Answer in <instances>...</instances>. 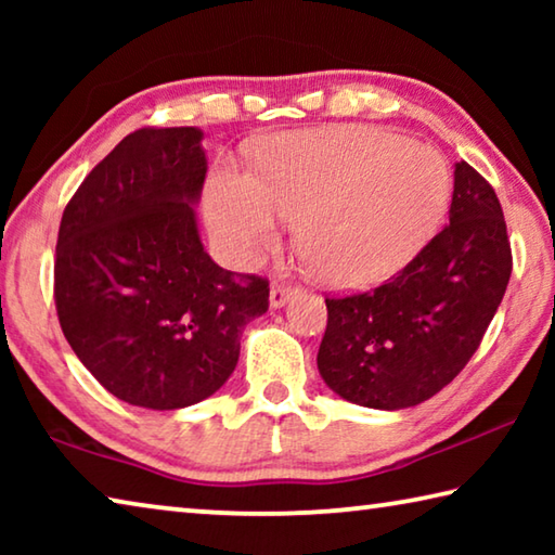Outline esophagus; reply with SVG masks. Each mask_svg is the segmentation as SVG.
Here are the masks:
<instances>
[{
    "instance_id": "obj_1",
    "label": "esophagus",
    "mask_w": 555,
    "mask_h": 555,
    "mask_svg": "<svg viewBox=\"0 0 555 555\" xmlns=\"http://www.w3.org/2000/svg\"><path fill=\"white\" fill-rule=\"evenodd\" d=\"M294 294H296V288L284 286V284H274L269 291V304H271V308H281L288 304V298Z\"/></svg>"
}]
</instances>
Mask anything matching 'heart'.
Here are the masks:
<instances>
[{
    "label": "heart",
    "instance_id": "obj_1",
    "mask_svg": "<svg viewBox=\"0 0 555 555\" xmlns=\"http://www.w3.org/2000/svg\"><path fill=\"white\" fill-rule=\"evenodd\" d=\"M450 201L436 149L393 131H294L257 154L255 178L220 168L205 188L215 237L237 261L257 259L288 218L337 288L379 284L434 237Z\"/></svg>",
    "mask_w": 555,
    "mask_h": 555
}]
</instances>
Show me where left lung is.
<instances>
[{
  "mask_svg": "<svg viewBox=\"0 0 555 555\" xmlns=\"http://www.w3.org/2000/svg\"><path fill=\"white\" fill-rule=\"evenodd\" d=\"M509 276L512 247L500 198L460 162L450 224L387 284L325 298L318 372L337 397L360 406H416L463 372Z\"/></svg>",
  "mask_w": 555,
  "mask_h": 555,
  "instance_id": "8db88e82",
  "label": "left lung"
}]
</instances>
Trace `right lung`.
Instances as JSON below:
<instances>
[{
    "mask_svg": "<svg viewBox=\"0 0 555 555\" xmlns=\"http://www.w3.org/2000/svg\"><path fill=\"white\" fill-rule=\"evenodd\" d=\"M198 127L121 139L65 205L53 296L65 340L117 399L173 411L208 399L240 360L269 281L203 249L193 205L208 158Z\"/></svg>",
    "mask_w": 555,
    "mask_h": 555,
    "instance_id": "right-lung-1",
    "label": "right lung"
}]
</instances>
